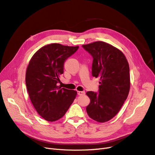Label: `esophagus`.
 Here are the masks:
<instances>
[{
    "instance_id": "esophagus-1",
    "label": "esophagus",
    "mask_w": 155,
    "mask_h": 155,
    "mask_svg": "<svg viewBox=\"0 0 155 155\" xmlns=\"http://www.w3.org/2000/svg\"><path fill=\"white\" fill-rule=\"evenodd\" d=\"M85 94V92L84 91H78V94L79 96H81V95H84Z\"/></svg>"
}]
</instances>
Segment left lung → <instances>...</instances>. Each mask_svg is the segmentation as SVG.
Segmentation results:
<instances>
[{"mask_svg": "<svg viewBox=\"0 0 155 155\" xmlns=\"http://www.w3.org/2000/svg\"><path fill=\"white\" fill-rule=\"evenodd\" d=\"M93 58L92 75L99 78V93L88 91L86 110L97 122L109 121L118 114L130 90L129 66L122 51L103 41L82 45Z\"/></svg>", "mask_w": 155, "mask_h": 155, "instance_id": "obj_1", "label": "left lung"}]
</instances>
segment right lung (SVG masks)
I'll use <instances>...</instances> for the list:
<instances>
[{
	"mask_svg": "<svg viewBox=\"0 0 155 155\" xmlns=\"http://www.w3.org/2000/svg\"><path fill=\"white\" fill-rule=\"evenodd\" d=\"M79 46L53 43L44 46L31 58L26 72V85L35 109L49 121L58 120L72 105L77 92L58 86L64 63Z\"/></svg>",
	"mask_w": 155,
	"mask_h": 155,
	"instance_id": "obj_1",
	"label": "right lung"
}]
</instances>
